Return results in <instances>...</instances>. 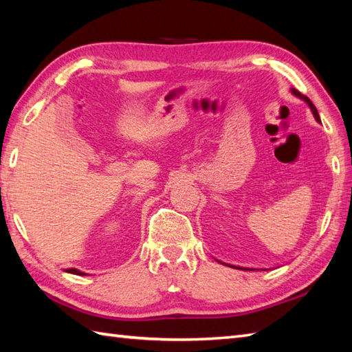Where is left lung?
<instances>
[{"label": "left lung", "instance_id": "obj_1", "mask_svg": "<svg viewBox=\"0 0 352 352\" xmlns=\"http://www.w3.org/2000/svg\"><path fill=\"white\" fill-rule=\"evenodd\" d=\"M290 91H292V94H294L295 96H298V98H301L302 101L307 102V106L310 107V110H311L313 116H315V119H316L318 122H320V118H319V113H318V110H316V107H315V104H313V102H311V101L307 98V96L302 95L301 92H298L296 89H290ZM223 265H227V263H223ZM227 266H230V267H234V269H248V271H250V269H251V267H242V266H233V265H227ZM251 271H254V269H251Z\"/></svg>", "mask_w": 352, "mask_h": 352}]
</instances>
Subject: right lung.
<instances>
[{
	"label": "right lung",
	"mask_w": 352,
	"mask_h": 352,
	"mask_svg": "<svg viewBox=\"0 0 352 352\" xmlns=\"http://www.w3.org/2000/svg\"><path fill=\"white\" fill-rule=\"evenodd\" d=\"M66 272H69V274H76V275H86L85 272H81V271H78V269H74V267H71V269H66Z\"/></svg>",
	"instance_id": "1"
}]
</instances>
